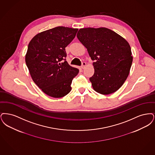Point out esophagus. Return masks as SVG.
Returning a JSON list of instances; mask_svg holds the SVG:
<instances>
[{
	"instance_id": "1",
	"label": "esophagus",
	"mask_w": 155,
	"mask_h": 155,
	"mask_svg": "<svg viewBox=\"0 0 155 155\" xmlns=\"http://www.w3.org/2000/svg\"><path fill=\"white\" fill-rule=\"evenodd\" d=\"M86 66V63L84 62H83L82 63V65H81V68L82 69H84V68H85Z\"/></svg>"
}]
</instances>
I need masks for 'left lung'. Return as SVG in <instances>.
Returning <instances> with one entry per match:
<instances>
[{"mask_svg":"<svg viewBox=\"0 0 155 155\" xmlns=\"http://www.w3.org/2000/svg\"><path fill=\"white\" fill-rule=\"evenodd\" d=\"M77 38L95 61L94 74L90 78L93 89L103 95L116 92L127 79L133 62L128 41L104 27L81 28Z\"/></svg>","mask_w":155,"mask_h":155,"instance_id":"left-lung-1","label":"left lung"}]
</instances>
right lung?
I'll return each instance as SVG.
<instances>
[{
  "label": "right lung",
  "instance_id": "obj_1",
  "mask_svg": "<svg viewBox=\"0 0 155 155\" xmlns=\"http://www.w3.org/2000/svg\"><path fill=\"white\" fill-rule=\"evenodd\" d=\"M78 28L57 27L36 35L30 41L25 62L35 83L47 95L61 98L71 91L72 81L79 69L68 64L65 47L72 41ZM62 60H64L63 62Z\"/></svg>",
  "mask_w": 155,
  "mask_h": 155
}]
</instances>
